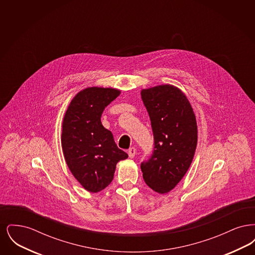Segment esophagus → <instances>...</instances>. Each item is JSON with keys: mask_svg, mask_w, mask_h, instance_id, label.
<instances>
[{"mask_svg": "<svg viewBox=\"0 0 255 255\" xmlns=\"http://www.w3.org/2000/svg\"><path fill=\"white\" fill-rule=\"evenodd\" d=\"M135 153H136V150H135V148H134V147H131V148L128 150V155H129V158H133V157H134V155H135Z\"/></svg>", "mask_w": 255, "mask_h": 255, "instance_id": "34e87169", "label": "esophagus"}]
</instances>
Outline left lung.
Returning <instances> with one entry per match:
<instances>
[{"instance_id": "left-lung-1", "label": "left lung", "mask_w": 255, "mask_h": 255, "mask_svg": "<svg viewBox=\"0 0 255 255\" xmlns=\"http://www.w3.org/2000/svg\"><path fill=\"white\" fill-rule=\"evenodd\" d=\"M154 134V151L140 164L146 184L159 194L172 190L194 157L198 139L194 112L180 89L159 85L141 91Z\"/></svg>"}]
</instances>
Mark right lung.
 I'll list each match as a JSON object with an SVG mask.
<instances>
[{"instance_id":"add662e5","label":"right lung","mask_w":255,"mask_h":255,"mask_svg":"<svg viewBox=\"0 0 255 255\" xmlns=\"http://www.w3.org/2000/svg\"><path fill=\"white\" fill-rule=\"evenodd\" d=\"M120 94L112 88H87L73 97L63 120L61 141L66 162L74 178L93 193L107 187L117 163L128 158L100 120Z\"/></svg>"}]
</instances>
